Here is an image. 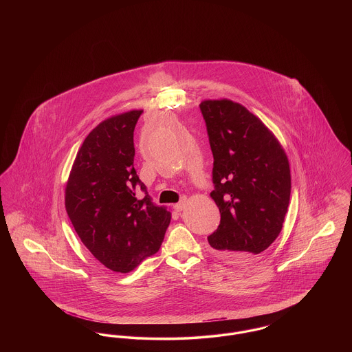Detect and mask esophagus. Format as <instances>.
<instances>
[{"mask_svg": "<svg viewBox=\"0 0 352 352\" xmlns=\"http://www.w3.org/2000/svg\"><path fill=\"white\" fill-rule=\"evenodd\" d=\"M186 204H187V198L184 197V198L179 201V203H177V204L174 206V210H175V211H182V210H184Z\"/></svg>", "mask_w": 352, "mask_h": 352, "instance_id": "esophagus-1", "label": "esophagus"}]
</instances>
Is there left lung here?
<instances>
[{
    "instance_id": "left-lung-1",
    "label": "left lung",
    "mask_w": 352,
    "mask_h": 352,
    "mask_svg": "<svg viewBox=\"0 0 352 352\" xmlns=\"http://www.w3.org/2000/svg\"><path fill=\"white\" fill-rule=\"evenodd\" d=\"M214 155L210 194L220 224L208 243L234 264L254 261L283 230L290 201V168L281 144L264 122L232 100L201 101Z\"/></svg>"
}]
</instances>
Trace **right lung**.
<instances>
[{"mask_svg":"<svg viewBox=\"0 0 352 352\" xmlns=\"http://www.w3.org/2000/svg\"><path fill=\"white\" fill-rule=\"evenodd\" d=\"M141 113L116 115L92 129L66 184V210L76 234L104 267L120 273L158 252L171 219L151 201L134 170L133 132Z\"/></svg>","mask_w":352,"mask_h":352,"instance_id":"add662e5","label":"right lung"}]
</instances>
